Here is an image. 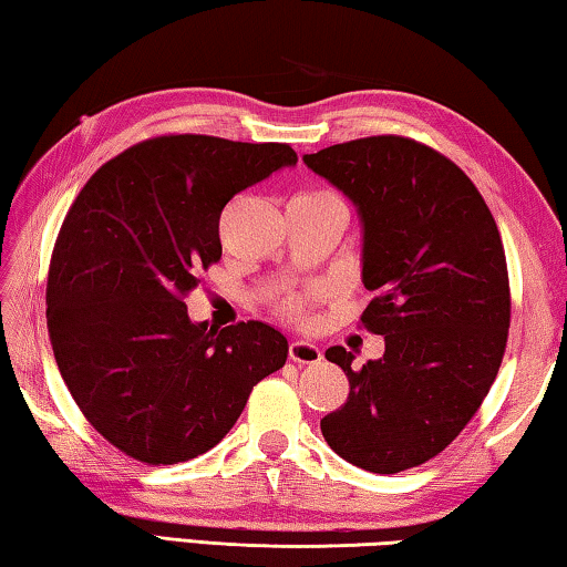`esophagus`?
<instances>
[{"instance_id": "obj_1", "label": "esophagus", "mask_w": 567, "mask_h": 567, "mask_svg": "<svg viewBox=\"0 0 567 567\" xmlns=\"http://www.w3.org/2000/svg\"><path fill=\"white\" fill-rule=\"evenodd\" d=\"M289 359L293 363H319L321 361V349L309 341H291L289 343Z\"/></svg>"}]
</instances>
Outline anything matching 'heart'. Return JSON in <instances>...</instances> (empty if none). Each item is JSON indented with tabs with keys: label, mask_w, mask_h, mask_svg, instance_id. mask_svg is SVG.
I'll list each match as a JSON object with an SVG mask.
<instances>
[{
	"label": "heart",
	"mask_w": 567,
	"mask_h": 567,
	"mask_svg": "<svg viewBox=\"0 0 567 567\" xmlns=\"http://www.w3.org/2000/svg\"><path fill=\"white\" fill-rule=\"evenodd\" d=\"M323 194H326V192H309V194H301V196H323ZM284 311L289 313V316H296V313L301 311V303H299V301H289V303L284 306Z\"/></svg>",
	"instance_id": "obj_1"
}]
</instances>
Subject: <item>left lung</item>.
<instances>
[{"label":"left lung","instance_id":"obj_1","mask_svg":"<svg viewBox=\"0 0 567 567\" xmlns=\"http://www.w3.org/2000/svg\"><path fill=\"white\" fill-rule=\"evenodd\" d=\"M303 162L359 208L375 293L361 323L385 339L361 371L343 346L326 351L351 391L321 433L363 471L415 468L455 441L498 375L511 326L498 226L471 178L413 138L365 136Z\"/></svg>","mask_w":567,"mask_h":567}]
</instances>
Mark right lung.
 Segmentation results:
<instances>
[{
    "mask_svg": "<svg viewBox=\"0 0 567 567\" xmlns=\"http://www.w3.org/2000/svg\"><path fill=\"white\" fill-rule=\"evenodd\" d=\"M299 162L289 144L168 134L89 178L59 228L47 329L79 411L128 458H196L234 429L289 341L261 321L194 323L184 299L221 258L218 218L244 188Z\"/></svg>",
    "mask_w": 567,
    "mask_h": 567,
    "instance_id": "1",
    "label": "right lung"
}]
</instances>
